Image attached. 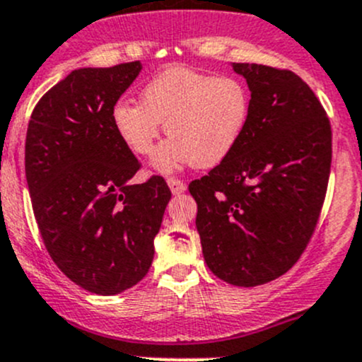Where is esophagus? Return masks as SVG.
<instances>
[{
	"label": "esophagus",
	"instance_id": "esophagus-1",
	"mask_svg": "<svg viewBox=\"0 0 362 362\" xmlns=\"http://www.w3.org/2000/svg\"><path fill=\"white\" fill-rule=\"evenodd\" d=\"M168 185H170V189H171V192H173V194H182V192L185 191L184 182L178 180V178H175V177L168 178Z\"/></svg>",
	"mask_w": 362,
	"mask_h": 362
}]
</instances>
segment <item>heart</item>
Masks as SVG:
<instances>
[{"mask_svg": "<svg viewBox=\"0 0 362 362\" xmlns=\"http://www.w3.org/2000/svg\"><path fill=\"white\" fill-rule=\"evenodd\" d=\"M110 117L120 140L138 156L152 154L164 122L170 138L156 152V170L168 173L191 163L211 168L242 140L250 117V90L238 76L171 66L145 83L140 103L117 101Z\"/></svg>", "mask_w": 362, "mask_h": 362, "instance_id": "b5f03b06", "label": "heart"}]
</instances>
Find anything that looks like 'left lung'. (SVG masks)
<instances>
[{
	"instance_id": "obj_1",
	"label": "left lung",
	"mask_w": 362,
	"mask_h": 362,
	"mask_svg": "<svg viewBox=\"0 0 362 362\" xmlns=\"http://www.w3.org/2000/svg\"><path fill=\"white\" fill-rule=\"evenodd\" d=\"M250 89V117L235 151L189 192L206 266L255 287L289 272L308 245L327 191L331 124L298 75L233 63Z\"/></svg>"
}]
</instances>
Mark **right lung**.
Listing matches in <instances>:
<instances>
[{
	"label": "right lung",
	"mask_w": 362,
	"mask_h": 362,
	"mask_svg": "<svg viewBox=\"0 0 362 362\" xmlns=\"http://www.w3.org/2000/svg\"><path fill=\"white\" fill-rule=\"evenodd\" d=\"M140 71V61L75 69L36 103L25 134L43 243L71 282L101 296L147 275L171 198L163 177L131 184L140 163L112 126V107Z\"/></svg>",
	"instance_id": "right-lung-1"
}]
</instances>
